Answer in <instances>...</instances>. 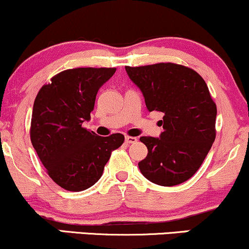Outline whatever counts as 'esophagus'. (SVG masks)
<instances>
[{
	"mask_svg": "<svg viewBox=\"0 0 249 249\" xmlns=\"http://www.w3.org/2000/svg\"><path fill=\"white\" fill-rule=\"evenodd\" d=\"M138 139L136 138V137H130V136H126L125 137V142H127V144H134V142H137Z\"/></svg>",
	"mask_w": 249,
	"mask_h": 249,
	"instance_id": "obj_1",
	"label": "esophagus"
}]
</instances>
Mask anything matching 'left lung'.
Segmentation results:
<instances>
[{"instance_id": "1", "label": "left lung", "mask_w": 249, "mask_h": 249, "mask_svg": "<svg viewBox=\"0 0 249 249\" xmlns=\"http://www.w3.org/2000/svg\"><path fill=\"white\" fill-rule=\"evenodd\" d=\"M142 90L148 111L164 113L160 138L141 137L146 158L138 164L145 178L174 186L193 176L215 139L216 105L196 71L176 63L125 67Z\"/></svg>"}]
</instances>
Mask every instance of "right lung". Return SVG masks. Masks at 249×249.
Here are the masks:
<instances>
[{
    "label": "right lung",
    "mask_w": 249,
    "mask_h": 249,
    "mask_svg": "<svg viewBox=\"0 0 249 249\" xmlns=\"http://www.w3.org/2000/svg\"><path fill=\"white\" fill-rule=\"evenodd\" d=\"M116 68H76L57 73L44 84L34 103L31 144L49 177L71 192L91 187L102 177L122 133L97 136L83 127L90 119L99 88Z\"/></svg>",
    "instance_id": "add662e5"
}]
</instances>
